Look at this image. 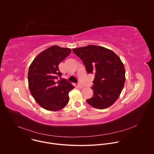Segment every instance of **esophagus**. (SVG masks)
I'll use <instances>...</instances> for the list:
<instances>
[{
	"label": "esophagus",
	"mask_w": 154,
	"mask_h": 154,
	"mask_svg": "<svg viewBox=\"0 0 154 154\" xmlns=\"http://www.w3.org/2000/svg\"><path fill=\"white\" fill-rule=\"evenodd\" d=\"M77 87H78V88H80V89H82V88H84V86H83V85H81V84H78V85H77Z\"/></svg>",
	"instance_id": "34e87169"
}]
</instances>
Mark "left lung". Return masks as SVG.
Returning <instances> with one entry per match:
<instances>
[{"instance_id":"left-lung-1","label":"left lung","mask_w":154,"mask_h":154,"mask_svg":"<svg viewBox=\"0 0 154 154\" xmlns=\"http://www.w3.org/2000/svg\"><path fill=\"white\" fill-rule=\"evenodd\" d=\"M83 62L88 73H94L93 97L88 104L104 109L118 99L125 82V69L119 57L105 47L89 45L73 49Z\"/></svg>"}]
</instances>
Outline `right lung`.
<instances>
[{
  "mask_svg": "<svg viewBox=\"0 0 154 154\" xmlns=\"http://www.w3.org/2000/svg\"><path fill=\"white\" fill-rule=\"evenodd\" d=\"M70 52L69 48L51 46L40 53L29 67L28 81L30 92L45 110H60L69 102L68 94L74 87L61 78L62 73L59 65ZM59 78L61 79L57 82Z\"/></svg>",
  "mask_w": 154,
  "mask_h": 154,
  "instance_id": "right-lung-1",
  "label": "right lung"
}]
</instances>
